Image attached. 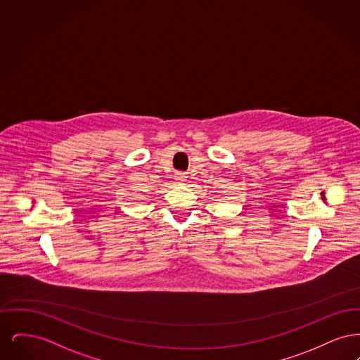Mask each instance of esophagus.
<instances>
[{"label": "esophagus", "instance_id": "1", "mask_svg": "<svg viewBox=\"0 0 360 360\" xmlns=\"http://www.w3.org/2000/svg\"><path fill=\"white\" fill-rule=\"evenodd\" d=\"M175 181H176L178 184H184V182L186 181V175L182 174V172H176V174H175Z\"/></svg>", "mask_w": 360, "mask_h": 360}]
</instances>
